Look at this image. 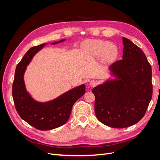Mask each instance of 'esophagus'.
<instances>
[{"instance_id": "1", "label": "esophagus", "mask_w": 160, "mask_h": 160, "mask_svg": "<svg viewBox=\"0 0 160 160\" xmlns=\"http://www.w3.org/2000/svg\"><path fill=\"white\" fill-rule=\"evenodd\" d=\"M97 84H98V83H97V81L95 80H92L89 82V85L91 88H94V87L97 85Z\"/></svg>"}]
</instances>
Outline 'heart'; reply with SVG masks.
<instances>
[{
	"instance_id": "1",
	"label": "heart",
	"mask_w": 160,
	"mask_h": 160,
	"mask_svg": "<svg viewBox=\"0 0 160 160\" xmlns=\"http://www.w3.org/2000/svg\"><path fill=\"white\" fill-rule=\"evenodd\" d=\"M82 49L90 57L98 58L101 56V62L106 65L113 63L119 55L117 46L101 40L86 41L82 44Z\"/></svg>"
}]
</instances>
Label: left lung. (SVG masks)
<instances>
[{
	"mask_svg": "<svg viewBox=\"0 0 160 160\" xmlns=\"http://www.w3.org/2000/svg\"><path fill=\"white\" fill-rule=\"evenodd\" d=\"M122 60L111 65V77L92 89L95 112L100 122L124 128L142 119L152 98V67L143 52L122 37Z\"/></svg>",
	"mask_w": 160,
	"mask_h": 160,
	"instance_id": "1",
	"label": "left lung"
}]
</instances>
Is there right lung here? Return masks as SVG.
Listing matches in <instances>:
<instances>
[{"label": "right lung", "mask_w": 160, "mask_h": 160, "mask_svg": "<svg viewBox=\"0 0 160 160\" xmlns=\"http://www.w3.org/2000/svg\"><path fill=\"white\" fill-rule=\"evenodd\" d=\"M66 39L51 42V45L64 42ZM49 43L31 47L17 65L12 84V98L20 117L35 128L51 130L64 125L68 121L75 101L85 93V85L77 86L57 98L40 102L32 98L26 89L24 75L32 58Z\"/></svg>", "instance_id": "1"}]
</instances>
